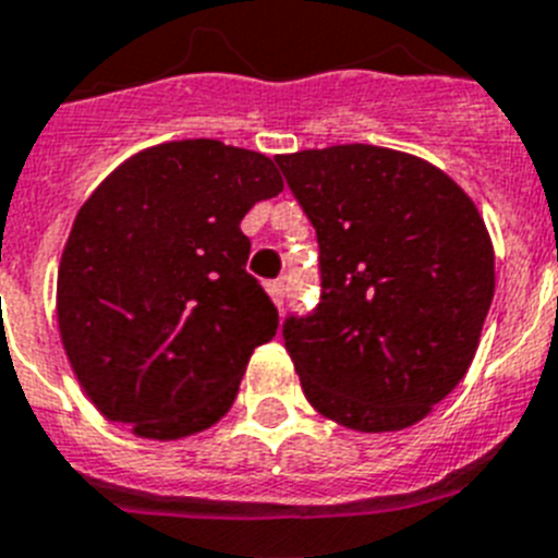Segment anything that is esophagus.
Here are the masks:
<instances>
[{
    "mask_svg": "<svg viewBox=\"0 0 558 558\" xmlns=\"http://www.w3.org/2000/svg\"><path fill=\"white\" fill-rule=\"evenodd\" d=\"M266 292H269V298L275 300V306H283V300H286V286H283V280H269V283H266Z\"/></svg>",
    "mask_w": 558,
    "mask_h": 558,
    "instance_id": "esophagus-1",
    "label": "esophagus"
}]
</instances>
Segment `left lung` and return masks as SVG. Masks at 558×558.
<instances>
[{"mask_svg": "<svg viewBox=\"0 0 558 558\" xmlns=\"http://www.w3.org/2000/svg\"><path fill=\"white\" fill-rule=\"evenodd\" d=\"M312 221L319 300L283 342L319 413L393 433L452 393L494 298V250L444 171L379 145L275 157Z\"/></svg>", "mask_w": 558, "mask_h": 558, "instance_id": "1", "label": "left lung"}]
</instances>
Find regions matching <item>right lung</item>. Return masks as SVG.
I'll return each mask as SVG.
<instances>
[{
	"label": "right lung",
	"instance_id": "obj_1",
	"mask_svg": "<svg viewBox=\"0 0 558 558\" xmlns=\"http://www.w3.org/2000/svg\"><path fill=\"white\" fill-rule=\"evenodd\" d=\"M280 191L264 154L179 140L86 198L58 269V328L106 418L171 440L230 410L252 351L278 333L241 219Z\"/></svg>",
	"mask_w": 558,
	"mask_h": 558
}]
</instances>
